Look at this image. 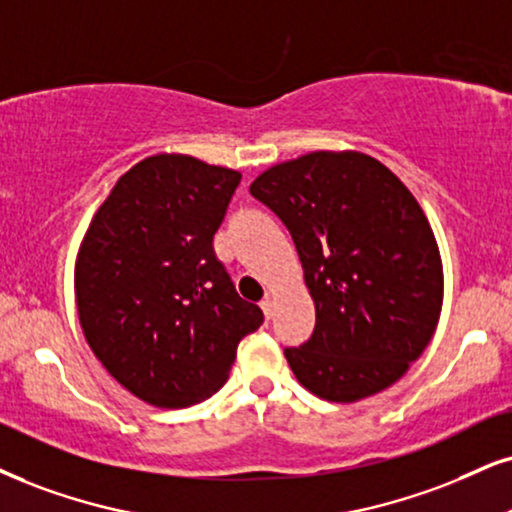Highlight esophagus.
<instances>
[{
	"instance_id": "34e87169",
	"label": "esophagus",
	"mask_w": 512,
	"mask_h": 512,
	"mask_svg": "<svg viewBox=\"0 0 512 512\" xmlns=\"http://www.w3.org/2000/svg\"><path fill=\"white\" fill-rule=\"evenodd\" d=\"M261 308H263V313H266V318H273V313H275V299H273V296H266V299L261 301Z\"/></svg>"
}]
</instances>
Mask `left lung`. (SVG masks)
<instances>
[{
    "instance_id": "left-lung-1",
    "label": "left lung",
    "mask_w": 512,
    "mask_h": 512,
    "mask_svg": "<svg viewBox=\"0 0 512 512\" xmlns=\"http://www.w3.org/2000/svg\"><path fill=\"white\" fill-rule=\"evenodd\" d=\"M249 192L287 225L315 304L313 337L285 351L299 384L356 403L399 382L444 304L439 244L413 192L351 149L277 163Z\"/></svg>"
}]
</instances>
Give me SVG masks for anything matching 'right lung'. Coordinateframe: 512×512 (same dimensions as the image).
<instances>
[{
  "instance_id": "add662e5",
  "label": "right lung",
  "mask_w": 512,
  "mask_h": 512,
  "mask_svg": "<svg viewBox=\"0 0 512 512\" xmlns=\"http://www.w3.org/2000/svg\"><path fill=\"white\" fill-rule=\"evenodd\" d=\"M242 173L187 154L135 163L97 208L75 256V306L106 372L156 408L223 387L263 313L237 294L213 235Z\"/></svg>"
}]
</instances>
